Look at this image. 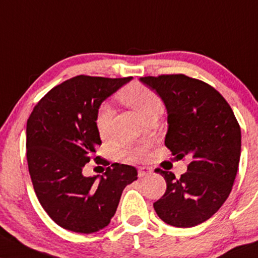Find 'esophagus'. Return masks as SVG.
<instances>
[{
	"label": "esophagus",
	"instance_id": "34e87169",
	"mask_svg": "<svg viewBox=\"0 0 258 258\" xmlns=\"http://www.w3.org/2000/svg\"><path fill=\"white\" fill-rule=\"evenodd\" d=\"M151 173H153V168H151V167L142 166V167H139V168H138V176H139V178L151 174Z\"/></svg>",
	"mask_w": 258,
	"mask_h": 258
}]
</instances>
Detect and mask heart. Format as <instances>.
<instances>
[{
	"mask_svg": "<svg viewBox=\"0 0 258 258\" xmlns=\"http://www.w3.org/2000/svg\"><path fill=\"white\" fill-rule=\"evenodd\" d=\"M119 99L132 109H135L143 119L155 115L162 111V101L160 96L149 89L148 86L139 83H131L125 86L119 94ZM111 119H113V109L110 105L101 104L96 111L95 125L97 132L103 141L110 138L111 136ZM148 153V144L145 143H136V144L126 145L121 150V156L127 160L139 161L145 159Z\"/></svg>",
	"mask_w": 258,
	"mask_h": 258,
	"instance_id": "heart-1",
	"label": "heart"
}]
</instances>
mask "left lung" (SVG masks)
Listing matches in <instances>:
<instances>
[{"label": "left lung", "instance_id": "left-lung-1", "mask_svg": "<svg viewBox=\"0 0 258 258\" xmlns=\"http://www.w3.org/2000/svg\"><path fill=\"white\" fill-rule=\"evenodd\" d=\"M141 82L156 91L167 108L166 147L179 160L191 157L180 178L155 169L167 182L155 212L170 226L194 227L212 218L231 194L240 159V126L222 95L202 80L162 74Z\"/></svg>", "mask_w": 258, "mask_h": 258}]
</instances>
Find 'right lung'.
I'll return each instance as SVG.
<instances>
[{"mask_svg": "<svg viewBox=\"0 0 258 258\" xmlns=\"http://www.w3.org/2000/svg\"><path fill=\"white\" fill-rule=\"evenodd\" d=\"M130 80L73 77L52 88L27 120L26 157L33 188L43 209L62 228L86 234L104 228L123 188L137 180V169L121 163L108 167L99 179L82 173L102 144L96 111Z\"/></svg>", "mask_w": 258, "mask_h": 258, "instance_id": "right-lung-1", "label": "right lung"}]
</instances>
